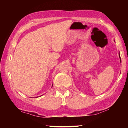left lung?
I'll return each mask as SVG.
<instances>
[{
  "mask_svg": "<svg viewBox=\"0 0 128 128\" xmlns=\"http://www.w3.org/2000/svg\"><path fill=\"white\" fill-rule=\"evenodd\" d=\"M119 58H120V62L121 63V58H120V52H119Z\"/></svg>",
  "mask_w": 128,
  "mask_h": 128,
  "instance_id": "1",
  "label": "left lung"
}]
</instances>
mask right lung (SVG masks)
Returning a JSON list of instances; mask_svg holds the SVG:
<instances>
[{
	"label": "right lung",
	"instance_id": "right-lung-1",
	"mask_svg": "<svg viewBox=\"0 0 128 128\" xmlns=\"http://www.w3.org/2000/svg\"><path fill=\"white\" fill-rule=\"evenodd\" d=\"M35 98H36V97H35Z\"/></svg>",
	"mask_w": 128,
	"mask_h": 128
}]
</instances>
